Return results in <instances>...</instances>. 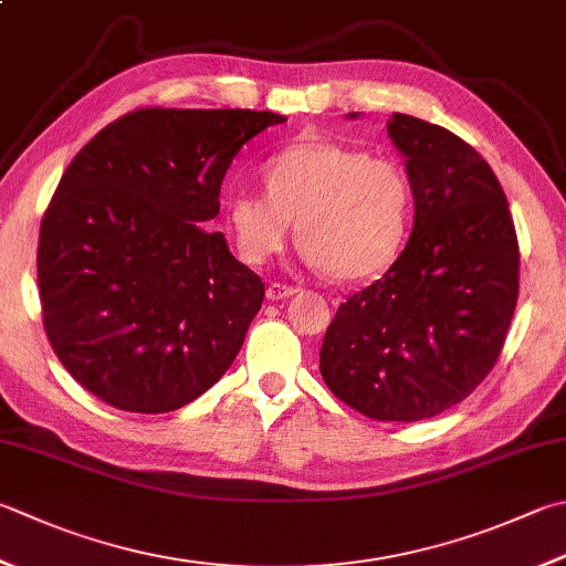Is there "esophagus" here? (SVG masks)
Returning a JSON list of instances; mask_svg holds the SVG:
<instances>
[{
  "mask_svg": "<svg viewBox=\"0 0 566 566\" xmlns=\"http://www.w3.org/2000/svg\"><path fill=\"white\" fill-rule=\"evenodd\" d=\"M295 293H297V287L283 285V283H271L269 287H265V297H269V301H285V297H291Z\"/></svg>",
  "mask_w": 566,
  "mask_h": 566,
  "instance_id": "1",
  "label": "esophagus"
}]
</instances>
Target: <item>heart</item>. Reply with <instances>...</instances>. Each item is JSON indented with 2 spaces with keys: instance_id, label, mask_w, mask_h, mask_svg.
Masks as SVG:
<instances>
[{
  "instance_id": "heart-1",
  "label": "heart",
  "mask_w": 566,
  "mask_h": 566,
  "mask_svg": "<svg viewBox=\"0 0 566 566\" xmlns=\"http://www.w3.org/2000/svg\"><path fill=\"white\" fill-rule=\"evenodd\" d=\"M265 191H237L223 221L239 259L261 265L281 253L297 221L303 261L343 283L391 269L407 241L413 189L399 163L359 147L307 140L263 167Z\"/></svg>"
}]
</instances>
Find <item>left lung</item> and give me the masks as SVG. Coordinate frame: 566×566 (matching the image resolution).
I'll use <instances>...</instances> for the list:
<instances>
[{"label": "left lung", "instance_id": "1", "mask_svg": "<svg viewBox=\"0 0 566 566\" xmlns=\"http://www.w3.org/2000/svg\"><path fill=\"white\" fill-rule=\"evenodd\" d=\"M387 130L407 159L413 229L384 279L337 307L319 375L369 419L421 421L493 369L515 313L520 251L505 191L471 145L403 113Z\"/></svg>", "mask_w": 566, "mask_h": 566}]
</instances>
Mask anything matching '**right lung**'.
Returning <instances> with one entry per match:
<instances>
[{"mask_svg": "<svg viewBox=\"0 0 566 566\" xmlns=\"http://www.w3.org/2000/svg\"><path fill=\"white\" fill-rule=\"evenodd\" d=\"M279 123L271 111L143 108L66 167L41 221L39 297L61 365L105 403L175 411L233 365L265 285L205 227L231 159Z\"/></svg>", "mask_w": 566, "mask_h": 566, "instance_id": "right-lung-1", "label": "right lung"}]
</instances>
